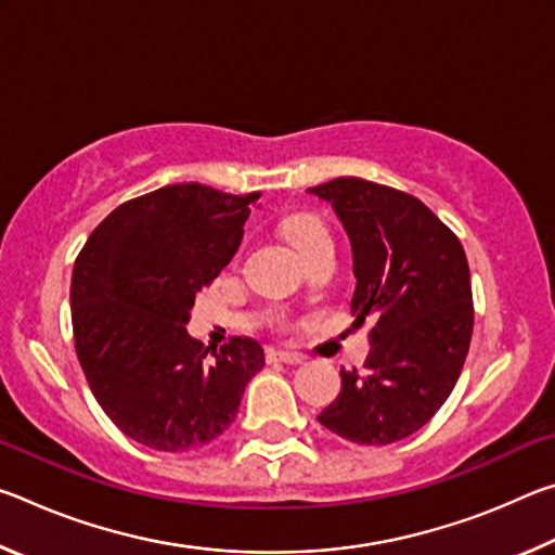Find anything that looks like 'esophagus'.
Segmentation results:
<instances>
[{
    "instance_id": "1",
    "label": "esophagus",
    "mask_w": 555,
    "mask_h": 555,
    "mask_svg": "<svg viewBox=\"0 0 555 555\" xmlns=\"http://www.w3.org/2000/svg\"><path fill=\"white\" fill-rule=\"evenodd\" d=\"M306 354L291 352V350H279V347H269L267 350V362H284V364H304Z\"/></svg>"
}]
</instances>
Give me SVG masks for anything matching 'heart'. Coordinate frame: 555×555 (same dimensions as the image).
<instances>
[{
  "instance_id": "obj_1",
  "label": "heart",
  "mask_w": 555,
  "mask_h": 555,
  "mask_svg": "<svg viewBox=\"0 0 555 555\" xmlns=\"http://www.w3.org/2000/svg\"><path fill=\"white\" fill-rule=\"evenodd\" d=\"M284 232L288 234V240L294 242V247L304 255V259L311 257L318 249L333 247V237L331 232H327L325 222L311 212L291 215L284 222Z\"/></svg>"
}]
</instances>
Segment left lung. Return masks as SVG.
I'll list each match as a JSON object with an SVG mask.
<instances>
[{"label":"left lung","mask_w":555,"mask_h":555,"mask_svg":"<svg viewBox=\"0 0 555 555\" xmlns=\"http://www.w3.org/2000/svg\"><path fill=\"white\" fill-rule=\"evenodd\" d=\"M308 191L350 234L354 325L374 323L364 370H340L343 389L318 421L357 446L397 443L434 418L463 372L475 323L465 249L391 185L340 176Z\"/></svg>","instance_id":"left-lung-1"}]
</instances>
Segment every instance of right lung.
<instances>
[{
    "mask_svg": "<svg viewBox=\"0 0 555 555\" xmlns=\"http://www.w3.org/2000/svg\"><path fill=\"white\" fill-rule=\"evenodd\" d=\"M261 193L164 185L121 203L80 249L70 281L78 362L121 434L166 453L212 443L264 367L251 337L203 347L185 323L195 294L237 251Z\"/></svg>",
    "mask_w": 555,
    "mask_h": 555,
    "instance_id": "right-lung-1",
    "label": "right lung"
}]
</instances>
